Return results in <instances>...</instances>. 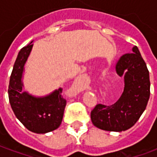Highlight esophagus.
I'll return each mask as SVG.
<instances>
[{
  "label": "esophagus",
  "instance_id": "34e87169",
  "mask_svg": "<svg viewBox=\"0 0 157 157\" xmlns=\"http://www.w3.org/2000/svg\"><path fill=\"white\" fill-rule=\"evenodd\" d=\"M89 81L88 77L85 75H82L77 76L75 78L73 86L75 90H83L87 87V86L89 85Z\"/></svg>",
  "mask_w": 157,
  "mask_h": 157
}]
</instances>
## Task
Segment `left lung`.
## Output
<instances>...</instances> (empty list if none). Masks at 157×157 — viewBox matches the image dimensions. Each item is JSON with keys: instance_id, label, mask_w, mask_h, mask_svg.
Masks as SVG:
<instances>
[{"instance_id": "obj_1", "label": "left lung", "mask_w": 157, "mask_h": 157, "mask_svg": "<svg viewBox=\"0 0 157 157\" xmlns=\"http://www.w3.org/2000/svg\"><path fill=\"white\" fill-rule=\"evenodd\" d=\"M133 53L125 54L115 65L119 76L124 74V89L113 105L97 104L91 112L96 127L107 131L121 132L131 128L145 111L150 98V76L145 60L137 46Z\"/></svg>"}]
</instances>
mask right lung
I'll return each instance as SVG.
<instances>
[{
    "label": "right lung",
    "mask_w": 157,
    "mask_h": 157,
    "mask_svg": "<svg viewBox=\"0 0 157 157\" xmlns=\"http://www.w3.org/2000/svg\"><path fill=\"white\" fill-rule=\"evenodd\" d=\"M33 45L30 44L23 47L14 63L9 82V102L16 117L26 128L33 133L44 134L59 127L66 100L61 94V87L44 98H34L22 92L23 67Z\"/></svg>",
    "instance_id": "1"
}]
</instances>
